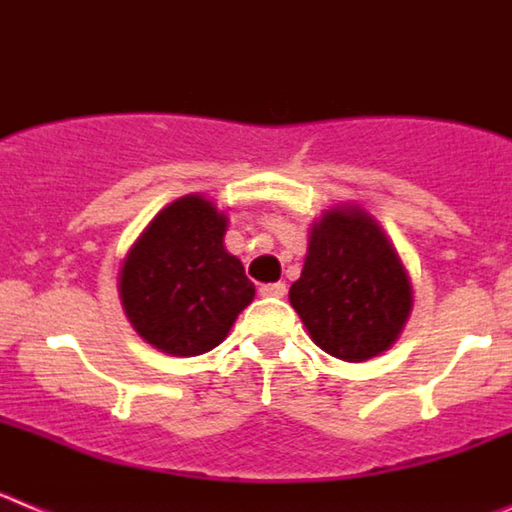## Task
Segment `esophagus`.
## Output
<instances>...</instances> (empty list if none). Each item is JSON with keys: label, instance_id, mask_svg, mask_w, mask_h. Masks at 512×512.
Masks as SVG:
<instances>
[{"label": "esophagus", "instance_id": "obj_1", "mask_svg": "<svg viewBox=\"0 0 512 512\" xmlns=\"http://www.w3.org/2000/svg\"><path fill=\"white\" fill-rule=\"evenodd\" d=\"M261 297H284L287 295V284L274 282V284H261L259 287Z\"/></svg>", "mask_w": 512, "mask_h": 512}]
</instances>
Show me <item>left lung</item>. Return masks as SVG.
Wrapping results in <instances>:
<instances>
[{
    "instance_id": "1",
    "label": "left lung",
    "mask_w": 512,
    "mask_h": 512,
    "mask_svg": "<svg viewBox=\"0 0 512 512\" xmlns=\"http://www.w3.org/2000/svg\"><path fill=\"white\" fill-rule=\"evenodd\" d=\"M289 302L315 346L359 364L400 338L413 284L382 225L364 207L338 205L312 223Z\"/></svg>"
}]
</instances>
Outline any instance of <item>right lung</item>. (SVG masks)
I'll use <instances>...</instances> for the list:
<instances>
[{"label": "right lung", "mask_w": 512, "mask_h": 512, "mask_svg": "<svg viewBox=\"0 0 512 512\" xmlns=\"http://www.w3.org/2000/svg\"><path fill=\"white\" fill-rule=\"evenodd\" d=\"M228 215L187 194L153 217L122 261L117 292L140 338L169 356H200L225 341L256 287L223 238Z\"/></svg>", "instance_id": "obj_1"}]
</instances>
